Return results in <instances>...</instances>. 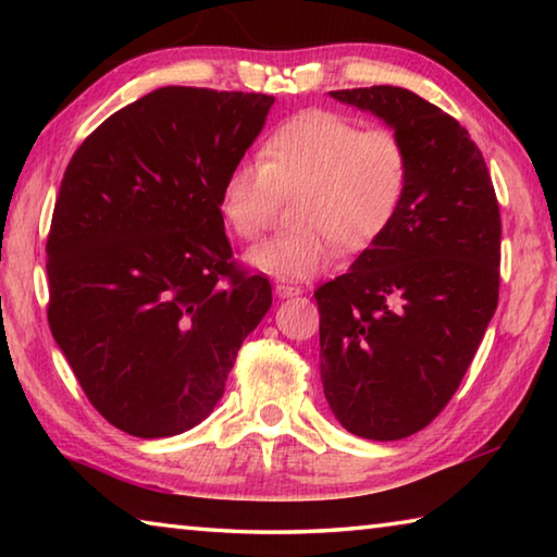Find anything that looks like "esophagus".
Wrapping results in <instances>:
<instances>
[{
  "mask_svg": "<svg viewBox=\"0 0 557 557\" xmlns=\"http://www.w3.org/2000/svg\"><path fill=\"white\" fill-rule=\"evenodd\" d=\"M275 292H277V297H297V295H301V287L289 285V282H277Z\"/></svg>",
  "mask_w": 557,
  "mask_h": 557,
  "instance_id": "esophagus-1",
  "label": "esophagus"
}]
</instances>
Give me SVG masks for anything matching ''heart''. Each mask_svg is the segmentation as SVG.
<instances>
[{"instance_id": "b5f03b06", "label": "heart", "mask_w": 557, "mask_h": 557, "mask_svg": "<svg viewBox=\"0 0 557 557\" xmlns=\"http://www.w3.org/2000/svg\"><path fill=\"white\" fill-rule=\"evenodd\" d=\"M412 159L398 132L361 127L346 115L307 110L272 132L260 162H238L223 176L219 209L235 238L256 240L280 199L299 194V231L248 250L250 268L277 280H312L348 252L369 250L398 219L410 191Z\"/></svg>"}]
</instances>
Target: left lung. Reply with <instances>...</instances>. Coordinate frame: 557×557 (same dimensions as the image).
I'll return each instance as SVG.
<instances>
[{
	"mask_svg": "<svg viewBox=\"0 0 557 557\" xmlns=\"http://www.w3.org/2000/svg\"><path fill=\"white\" fill-rule=\"evenodd\" d=\"M329 96L381 117L412 159L391 231L314 292L329 408L358 437L403 440L445 410L496 312L502 215L482 152L447 112L393 86Z\"/></svg>",
	"mask_w": 557,
	"mask_h": 557,
	"instance_id": "8db88e82",
	"label": "left lung"
}]
</instances>
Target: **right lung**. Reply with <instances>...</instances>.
Here are the masks:
<instances>
[{"label":"right lung","mask_w":557,"mask_h":557,"mask_svg":"<svg viewBox=\"0 0 557 557\" xmlns=\"http://www.w3.org/2000/svg\"><path fill=\"white\" fill-rule=\"evenodd\" d=\"M275 98L169 86L110 115L65 169L49 326L102 418L154 440L209 418L272 305L231 262L219 191Z\"/></svg>","instance_id":"right-lung-1"}]
</instances>
